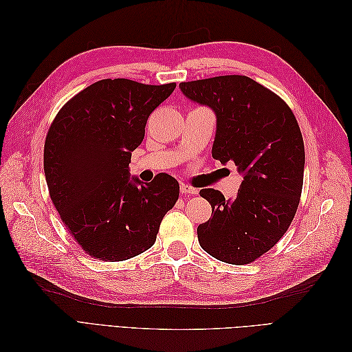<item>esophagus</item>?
Here are the masks:
<instances>
[{
  "label": "esophagus",
  "mask_w": 352,
  "mask_h": 352,
  "mask_svg": "<svg viewBox=\"0 0 352 352\" xmlns=\"http://www.w3.org/2000/svg\"><path fill=\"white\" fill-rule=\"evenodd\" d=\"M180 194L184 195H195L197 194V189L189 186L188 184H180Z\"/></svg>",
  "instance_id": "34e87169"
}]
</instances>
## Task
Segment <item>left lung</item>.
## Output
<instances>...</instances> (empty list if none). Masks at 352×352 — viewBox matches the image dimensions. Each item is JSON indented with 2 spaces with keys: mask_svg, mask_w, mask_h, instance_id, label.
<instances>
[{
  "mask_svg": "<svg viewBox=\"0 0 352 352\" xmlns=\"http://www.w3.org/2000/svg\"><path fill=\"white\" fill-rule=\"evenodd\" d=\"M188 100L216 114L212 158L233 162L242 175L236 197L201 189L211 204L198 226L201 248L223 263L248 264L285 235L300 204L304 141L287 104L248 76L229 74L182 82Z\"/></svg>",
  "mask_w": 352,
  "mask_h": 352,
  "instance_id": "obj_1",
  "label": "left lung"
}]
</instances>
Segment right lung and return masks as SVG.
Here are the masks:
<instances>
[{"instance_id":"1","label":"right lung","mask_w":352,"mask_h":352,"mask_svg":"<svg viewBox=\"0 0 352 352\" xmlns=\"http://www.w3.org/2000/svg\"><path fill=\"white\" fill-rule=\"evenodd\" d=\"M175 88L102 79L74 95L50 127L44 148L50 197L91 257L123 261L151 248L176 204L175 177L160 173L144 184L129 173L148 117Z\"/></svg>"}]
</instances>
